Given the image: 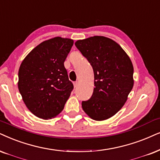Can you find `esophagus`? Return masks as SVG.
<instances>
[{"instance_id": "esophagus-1", "label": "esophagus", "mask_w": 160, "mask_h": 160, "mask_svg": "<svg viewBox=\"0 0 160 160\" xmlns=\"http://www.w3.org/2000/svg\"><path fill=\"white\" fill-rule=\"evenodd\" d=\"M73 84H74V86L75 87V88H76V87L78 86V81H76V82H74V83H73Z\"/></svg>"}]
</instances>
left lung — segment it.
<instances>
[{
  "mask_svg": "<svg viewBox=\"0 0 160 160\" xmlns=\"http://www.w3.org/2000/svg\"><path fill=\"white\" fill-rule=\"evenodd\" d=\"M94 71V88L82 108L93 120H105L124 106L134 86V67L118 43L103 36H94L75 43Z\"/></svg>",
  "mask_w": 160,
  "mask_h": 160,
  "instance_id": "8db88e82",
  "label": "left lung"
}]
</instances>
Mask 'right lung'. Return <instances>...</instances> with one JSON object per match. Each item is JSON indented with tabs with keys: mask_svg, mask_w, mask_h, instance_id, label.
I'll return each mask as SVG.
<instances>
[{
	"mask_svg": "<svg viewBox=\"0 0 160 160\" xmlns=\"http://www.w3.org/2000/svg\"><path fill=\"white\" fill-rule=\"evenodd\" d=\"M73 43V40L60 37L45 40L21 62L18 89L28 109L39 118L59 114L73 90L64 66Z\"/></svg>",
	"mask_w": 160,
	"mask_h": 160,
	"instance_id": "add662e5",
	"label": "right lung"
}]
</instances>
